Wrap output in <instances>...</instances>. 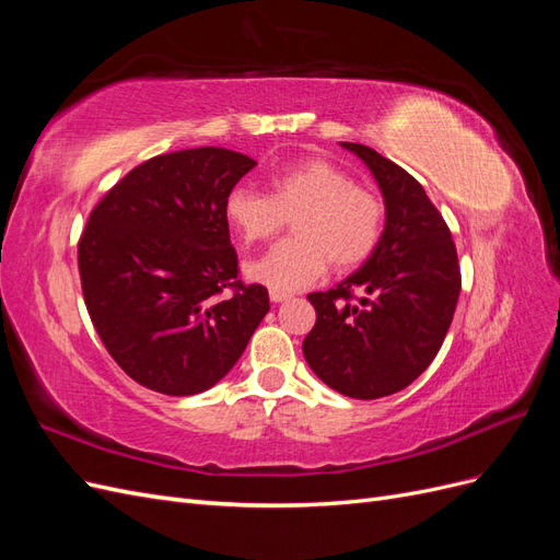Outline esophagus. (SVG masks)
Wrapping results in <instances>:
<instances>
[{
  "label": "esophagus",
  "instance_id": "esophagus-1",
  "mask_svg": "<svg viewBox=\"0 0 560 560\" xmlns=\"http://www.w3.org/2000/svg\"><path fill=\"white\" fill-rule=\"evenodd\" d=\"M290 299V294H284V292H276V290H270V301L273 303H282V301H287Z\"/></svg>",
  "mask_w": 560,
  "mask_h": 560
}]
</instances>
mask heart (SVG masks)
<instances>
[{
  "label": "heart",
  "mask_w": 560,
  "mask_h": 560,
  "mask_svg": "<svg viewBox=\"0 0 560 560\" xmlns=\"http://www.w3.org/2000/svg\"><path fill=\"white\" fill-rule=\"evenodd\" d=\"M229 224L245 243L273 241L294 217V241L245 266L249 280L276 292H296L325 273L346 270L374 252L383 208L327 159H303L270 177V194L235 186L224 200Z\"/></svg>",
  "instance_id": "heart-1"
}]
</instances>
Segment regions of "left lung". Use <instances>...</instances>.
Segmentation results:
<instances>
[{
	"mask_svg": "<svg viewBox=\"0 0 560 560\" xmlns=\"http://www.w3.org/2000/svg\"><path fill=\"white\" fill-rule=\"evenodd\" d=\"M338 144L374 175L385 226L354 273L308 294L317 319L303 358L336 393L378 399L409 387L436 358L460 296V266L446 222L409 173L371 147Z\"/></svg>",
	"mask_w": 560,
	"mask_h": 560,
	"instance_id": "obj_1",
	"label": "left lung"
}]
</instances>
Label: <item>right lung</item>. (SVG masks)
<instances>
[{"label": "right lung", "instance_id": "right-lung-1", "mask_svg": "<svg viewBox=\"0 0 560 560\" xmlns=\"http://www.w3.org/2000/svg\"><path fill=\"white\" fill-rule=\"evenodd\" d=\"M254 165L219 147L149 159L97 202L81 235L93 327L116 364L161 395L217 385L270 308L266 287L238 280L224 214L229 191Z\"/></svg>", "mask_w": 560, "mask_h": 560}]
</instances>
